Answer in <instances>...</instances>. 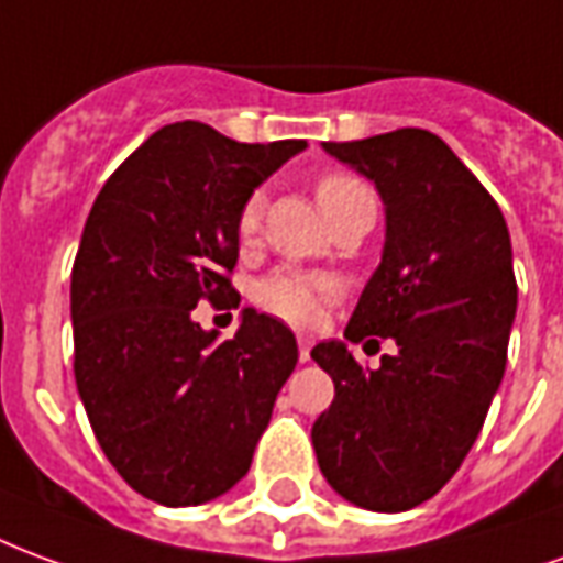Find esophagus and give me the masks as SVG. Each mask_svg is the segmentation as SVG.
Returning a JSON list of instances; mask_svg holds the SVG:
<instances>
[{
    "mask_svg": "<svg viewBox=\"0 0 563 563\" xmlns=\"http://www.w3.org/2000/svg\"><path fill=\"white\" fill-rule=\"evenodd\" d=\"M311 339H299V363H309L311 360Z\"/></svg>",
    "mask_w": 563,
    "mask_h": 563,
    "instance_id": "obj_1",
    "label": "esophagus"
}]
</instances>
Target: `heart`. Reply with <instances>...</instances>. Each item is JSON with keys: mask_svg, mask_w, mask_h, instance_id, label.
Returning a JSON list of instances; mask_svg holds the SVG:
<instances>
[{"mask_svg": "<svg viewBox=\"0 0 563 563\" xmlns=\"http://www.w3.org/2000/svg\"><path fill=\"white\" fill-rule=\"evenodd\" d=\"M363 191V186L351 176L330 174L318 183V203L321 209L339 203L342 197H351ZM240 240H252L261 228V197H252L240 212ZM254 302L269 314H276L282 321L294 327H311L321 321L323 309L335 299V285L327 276L314 273H299V269H276L254 285Z\"/></svg>", "mask_w": 563, "mask_h": 563, "instance_id": "1", "label": "heart"}]
</instances>
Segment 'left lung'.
Instances as JSON below:
<instances>
[{
  "mask_svg": "<svg viewBox=\"0 0 563 563\" xmlns=\"http://www.w3.org/2000/svg\"><path fill=\"white\" fill-rule=\"evenodd\" d=\"M323 150L375 183L387 228L344 335L393 339L396 354L363 368L344 342L311 351L335 384L311 444L344 500L411 510L465 462L500 387L516 321L510 231L489 191L432 131Z\"/></svg>",
  "mask_w": 563,
  "mask_h": 563,
  "instance_id": "obj_1",
  "label": "left lung"
}]
</instances>
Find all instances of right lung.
<instances>
[{"mask_svg": "<svg viewBox=\"0 0 563 563\" xmlns=\"http://www.w3.org/2000/svg\"><path fill=\"white\" fill-rule=\"evenodd\" d=\"M302 150L174 122L119 164L89 209L71 269L74 377L98 444L143 498L207 504L249 474L297 339L242 309L240 330L219 342L191 309L233 294L242 207Z\"/></svg>", "mask_w": 563, "mask_h": 563, "instance_id": "right-lung-1", "label": "right lung"}]
</instances>
